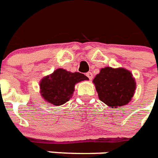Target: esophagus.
<instances>
[{"instance_id":"1","label":"esophagus","mask_w":158,"mask_h":158,"mask_svg":"<svg viewBox=\"0 0 158 158\" xmlns=\"http://www.w3.org/2000/svg\"><path fill=\"white\" fill-rule=\"evenodd\" d=\"M86 76H87V77L89 78V80H92V79H93V73H90V72H89V73H86Z\"/></svg>"}]
</instances>
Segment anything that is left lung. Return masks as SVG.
Here are the masks:
<instances>
[{
    "mask_svg": "<svg viewBox=\"0 0 158 158\" xmlns=\"http://www.w3.org/2000/svg\"><path fill=\"white\" fill-rule=\"evenodd\" d=\"M93 83L99 99L109 107L127 105L133 98L136 89L132 73L124 68L101 69Z\"/></svg>",
    "mask_w": 158,
    "mask_h": 158,
    "instance_id": "1",
    "label": "left lung"
}]
</instances>
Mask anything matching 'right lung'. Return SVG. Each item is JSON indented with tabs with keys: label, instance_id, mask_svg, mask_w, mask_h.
Masks as SVG:
<instances>
[{
	"label": "right lung",
	"instance_id": "add662e5",
	"mask_svg": "<svg viewBox=\"0 0 158 158\" xmlns=\"http://www.w3.org/2000/svg\"><path fill=\"white\" fill-rule=\"evenodd\" d=\"M86 80L89 78L82 73L58 69L41 79L40 93L49 103L55 106L63 105L72 98L76 84Z\"/></svg>",
	"mask_w": 158,
	"mask_h": 158
}]
</instances>
